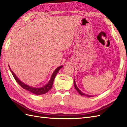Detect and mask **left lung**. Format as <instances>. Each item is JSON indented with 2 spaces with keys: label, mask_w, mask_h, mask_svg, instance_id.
<instances>
[{
  "label": "left lung",
  "mask_w": 127,
  "mask_h": 127,
  "mask_svg": "<svg viewBox=\"0 0 127 127\" xmlns=\"http://www.w3.org/2000/svg\"><path fill=\"white\" fill-rule=\"evenodd\" d=\"M74 87H75V89H76V90L79 93V94H80L81 95H85V96H87V97H92V96H93V95H88V94H85V93H83L81 91L79 90V88H78L77 86H76V82H75V79H74Z\"/></svg>",
  "instance_id": "1"
}]
</instances>
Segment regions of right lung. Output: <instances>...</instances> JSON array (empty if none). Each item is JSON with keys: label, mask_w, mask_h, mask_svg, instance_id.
Returning <instances> with one entry per match:
<instances>
[{"label": "right lung", "mask_w": 127, "mask_h": 127, "mask_svg": "<svg viewBox=\"0 0 127 127\" xmlns=\"http://www.w3.org/2000/svg\"><path fill=\"white\" fill-rule=\"evenodd\" d=\"M63 66V65L59 66L57 68L55 69V70L54 71V72H53L52 76H51V77L50 80H49V81H48L45 86H42V87H32V86H30L27 84H25V83H23V82L21 81L17 77V76H16V75L15 74L14 72H13L11 70L10 67L9 65V69L10 70L11 72H12L13 76L14 77L15 79L16 80V81H17V82L18 83V84L20 85L23 88L25 89V90H26L27 91L30 92L32 93L33 94H35V95H41V94H45V93H46L48 91H49L51 90V88H52V87L54 79H55L57 74L58 71Z\"/></svg>", "instance_id": "obj_1"}]
</instances>
